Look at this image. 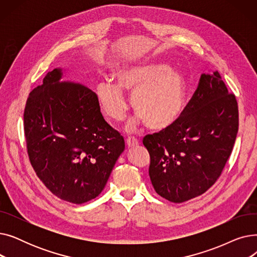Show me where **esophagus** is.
Returning <instances> with one entry per match:
<instances>
[{"mask_svg":"<svg viewBox=\"0 0 257 257\" xmlns=\"http://www.w3.org/2000/svg\"><path fill=\"white\" fill-rule=\"evenodd\" d=\"M126 144L128 147H136L139 145V141L138 139H136L134 137H128L126 139Z\"/></svg>","mask_w":257,"mask_h":257,"instance_id":"34e87169","label":"esophagus"}]
</instances>
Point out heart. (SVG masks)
Here are the masks:
<instances>
[{"label": "heart", "instance_id": "obj_1", "mask_svg": "<svg viewBox=\"0 0 257 257\" xmlns=\"http://www.w3.org/2000/svg\"><path fill=\"white\" fill-rule=\"evenodd\" d=\"M115 82L102 80L96 93L104 114L112 120L123 119L128 102L123 89L132 91L133 109L152 129H165L176 121L185 103V81L181 74L172 71L165 63L144 61L118 65L113 72ZM138 123L132 119L128 129Z\"/></svg>", "mask_w": 257, "mask_h": 257}]
</instances>
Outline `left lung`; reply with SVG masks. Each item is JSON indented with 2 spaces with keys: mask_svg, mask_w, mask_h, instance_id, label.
<instances>
[{
  "mask_svg": "<svg viewBox=\"0 0 257 257\" xmlns=\"http://www.w3.org/2000/svg\"><path fill=\"white\" fill-rule=\"evenodd\" d=\"M237 130L235 96L218 72L202 74L180 117L143 140L155 192L174 203L204 194L221 176Z\"/></svg>",
  "mask_w": 257,
  "mask_h": 257,
  "instance_id": "obj_1",
  "label": "left lung"
}]
</instances>
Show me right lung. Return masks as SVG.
Listing matches in <instances>:
<instances>
[{"label": "right lung", "instance_id": "add662e5", "mask_svg": "<svg viewBox=\"0 0 257 257\" xmlns=\"http://www.w3.org/2000/svg\"><path fill=\"white\" fill-rule=\"evenodd\" d=\"M61 76L60 69L49 72L27 99V152L54 195L82 204L104 190L125 142L104 119L97 94L84 85L59 82Z\"/></svg>", "mask_w": 257, "mask_h": 257}]
</instances>
